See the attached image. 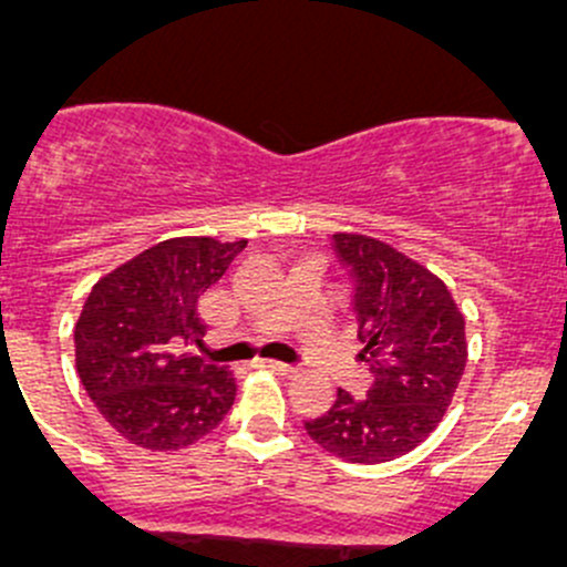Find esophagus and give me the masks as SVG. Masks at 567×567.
<instances>
[{
    "mask_svg": "<svg viewBox=\"0 0 567 567\" xmlns=\"http://www.w3.org/2000/svg\"><path fill=\"white\" fill-rule=\"evenodd\" d=\"M254 367L256 369H270V372L281 374V378H291V374H295V369H291L289 363H281V361H256Z\"/></svg>",
    "mask_w": 567,
    "mask_h": 567,
    "instance_id": "1",
    "label": "esophagus"
}]
</instances>
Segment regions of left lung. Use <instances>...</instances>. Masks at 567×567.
<instances>
[{
    "mask_svg": "<svg viewBox=\"0 0 567 567\" xmlns=\"http://www.w3.org/2000/svg\"><path fill=\"white\" fill-rule=\"evenodd\" d=\"M350 267L367 400L339 389L324 416L306 422L313 444L347 463H389L430 439L452 405L468 361L466 317L446 284L402 250L363 234H333Z\"/></svg>",
    "mask_w": 567,
    "mask_h": 567,
    "instance_id": "1",
    "label": "left lung"
}]
</instances>
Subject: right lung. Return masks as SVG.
<instances>
[{
    "mask_svg": "<svg viewBox=\"0 0 567 567\" xmlns=\"http://www.w3.org/2000/svg\"><path fill=\"white\" fill-rule=\"evenodd\" d=\"M245 245L248 239L173 237L95 281L74 328L76 372L128 444L187 450L231 411L234 374L187 347L206 336L198 297Z\"/></svg>",
    "mask_w": 567,
    "mask_h": 567,
    "instance_id": "obj_1",
    "label": "right lung"
}]
</instances>
